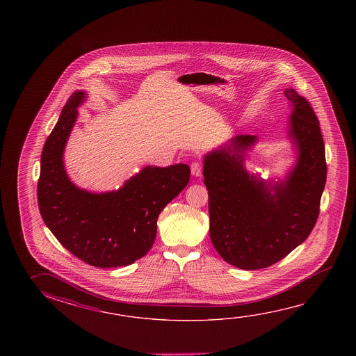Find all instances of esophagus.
<instances>
[{"label":"esophagus","instance_id":"34e87169","mask_svg":"<svg viewBox=\"0 0 356 356\" xmlns=\"http://www.w3.org/2000/svg\"><path fill=\"white\" fill-rule=\"evenodd\" d=\"M202 169H204L202 163H198V161L191 163V174L193 176L198 177V176L202 175Z\"/></svg>","mask_w":356,"mask_h":356}]
</instances>
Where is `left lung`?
<instances>
[{
    "label": "left lung",
    "mask_w": 356,
    "mask_h": 356,
    "mask_svg": "<svg viewBox=\"0 0 356 356\" xmlns=\"http://www.w3.org/2000/svg\"><path fill=\"white\" fill-rule=\"evenodd\" d=\"M284 95L291 105L288 134L298 150L286 180L272 185L248 174L245 152L258 140L254 135L234 136L204 156L211 241L237 268H267L280 262L308 238L319 216L327 181L319 120L294 89H286Z\"/></svg>",
    "instance_id": "1"
}]
</instances>
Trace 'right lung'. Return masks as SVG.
Returning a JSON list of instances; mask_svg holds the SVG:
<instances>
[{"instance_id":"1","label":"right lung","mask_w":356,"mask_h":356,"mask_svg":"<svg viewBox=\"0 0 356 356\" xmlns=\"http://www.w3.org/2000/svg\"><path fill=\"white\" fill-rule=\"evenodd\" d=\"M84 99L82 90L70 95L46 140L38 207L59 243L83 262L98 268L129 266L152 248L160 212L186 187L191 171L186 163L146 166L117 191L76 187L65 172L63 152Z\"/></svg>"}]
</instances>
